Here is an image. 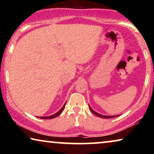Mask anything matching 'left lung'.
I'll use <instances>...</instances> for the list:
<instances>
[{"instance_id": "obj_1", "label": "left lung", "mask_w": 154, "mask_h": 154, "mask_svg": "<svg viewBox=\"0 0 154 154\" xmlns=\"http://www.w3.org/2000/svg\"><path fill=\"white\" fill-rule=\"evenodd\" d=\"M89 108H90V111H92V113H94V114L96 115L97 116L100 117V118H102V119H111V118H115V117L119 116V115H117V116H104V115H102V114H100V113L96 112L95 111H94L93 109H92L91 108V107H90V105H89Z\"/></svg>"}]
</instances>
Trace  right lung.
Here are the masks:
<instances>
[{"label":"right lung","instance_id":"1","mask_svg":"<svg viewBox=\"0 0 154 154\" xmlns=\"http://www.w3.org/2000/svg\"><path fill=\"white\" fill-rule=\"evenodd\" d=\"M65 104H66V102H65L64 106L62 107V109H61L60 111H57V112L56 113H54V114H53V115L49 116H38V118H39V119H54V118H56L57 116H58L62 112L63 110H64V109L65 107Z\"/></svg>","mask_w":154,"mask_h":154}]
</instances>
